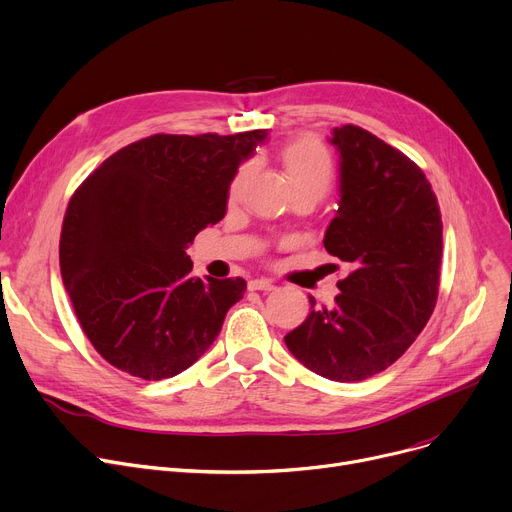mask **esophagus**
<instances>
[{"mask_svg": "<svg viewBox=\"0 0 512 512\" xmlns=\"http://www.w3.org/2000/svg\"><path fill=\"white\" fill-rule=\"evenodd\" d=\"M276 286L270 282V280H263V278H257V280H251L249 282V290H265V292H270V290H274Z\"/></svg>", "mask_w": 512, "mask_h": 512, "instance_id": "1", "label": "esophagus"}]
</instances>
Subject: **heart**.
I'll return each mask as SVG.
<instances>
[{
    "instance_id": "obj_1",
    "label": "heart",
    "mask_w": 512,
    "mask_h": 512,
    "mask_svg": "<svg viewBox=\"0 0 512 512\" xmlns=\"http://www.w3.org/2000/svg\"><path fill=\"white\" fill-rule=\"evenodd\" d=\"M282 166L286 176L294 188V193L315 191L326 195L334 180V161L330 151L319 141L305 137L290 141L280 149ZM251 174V164L245 161L240 164L228 184V201H236L240 195V188L245 184L247 176Z\"/></svg>"
}]
</instances>
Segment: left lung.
<instances>
[{
    "label": "left lung",
    "mask_w": 512,
    "mask_h": 512,
    "mask_svg": "<svg viewBox=\"0 0 512 512\" xmlns=\"http://www.w3.org/2000/svg\"><path fill=\"white\" fill-rule=\"evenodd\" d=\"M340 207L324 247L348 265L334 307L315 309L284 336L307 369L361 382L388 369L421 334L440 290L442 213L423 170L369 130H332Z\"/></svg>",
    "instance_id": "1"
}]
</instances>
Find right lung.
Here are the masks:
<instances>
[{"instance_id": "1", "label": "right lung", "mask_w": 512, "mask_h": 512, "mask_svg": "<svg viewBox=\"0 0 512 512\" xmlns=\"http://www.w3.org/2000/svg\"><path fill=\"white\" fill-rule=\"evenodd\" d=\"M263 130L151 134L107 157L70 197L62 280L95 351L141 380L191 367L242 299V278H193L184 253L226 213L228 184Z\"/></svg>"}]
</instances>
